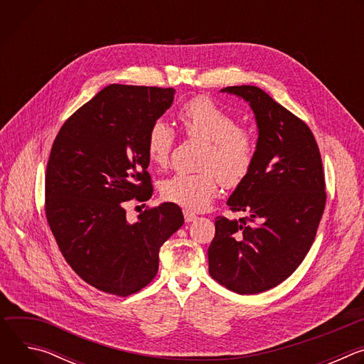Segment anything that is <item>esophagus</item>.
Returning <instances> with one entry per match:
<instances>
[{
    "mask_svg": "<svg viewBox=\"0 0 364 364\" xmlns=\"http://www.w3.org/2000/svg\"><path fill=\"white\" fill-rule=\"evenodd\" d=\"M184 219H186V222H187V223H190V222H194V220L197 219V216H196L193 212L184 210Z\"/></svg>",
    "mask_w": 364,
    "mask_h": 364,
    "instance_id": "1",
    "label": "esophagus"
}]
</instances>
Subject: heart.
<instances>
[{
	"label": "heart",
	"instance_id": "heart-1",
	"mask_svg": "<svg viewBox=\"0 0 364 364\" xmlns=\"http://www.w3.org/2000/svg\"><path fill=\"white\" fill-rule=\"evenodd\" d=\"M178 121L191 139L204 142L198 173H176L161 184L163 197L188 212H203L218 194L219 184L236 187L249 174L256 157L253 131L237 127L233 114L207 96L186 102ZM176 144L174 129L164 121L151 124L146 134V155L157 167H166Z\"/></svg>",
	"mask_w": 364,
	"mask_h": 364
}]
</instances>
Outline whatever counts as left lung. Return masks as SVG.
<instances>
[{
	"instance_id": "8db88e82",
	"label": "left lung",
	"mask_w": 364,
	"mask_h": 364,
	"mask_svg": "<svg viewBox=\"0 0 364 364\" xmlns=\"http://www.w3.org/2000/svg\"><path fill=\"white\" fill-rule=\"evenodd\" d=\"M222 92L250 105L257 149L228 200L232 212L247 218H216L209 272L228 289L250 295L279 285L304 261L324 213L326 181L317 141L304 121L256 86Z\"/></svg>"
}]
</instances>
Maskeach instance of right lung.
Listing matches in <instances>:
<instances>
[{
  "mask_svg": "<svg viewBox=\"0 0 364 364\" xmlns=\"http://www.w3.org/2000/svg\"><path fill=\"white\" fill-rule=\"evenodd\" d=\"M173 87L109 85L60 128L46 171V218L70 268L89 285L128 296L159 272V252L184 216L174 203L127 220L125 201L152 196L146 134Z\"/></svg>",
  "mask_w": 364,
  "mask_h": 364,
  "instance_id": "add662e5",
  "label": "right lung"
}]
</instances>
